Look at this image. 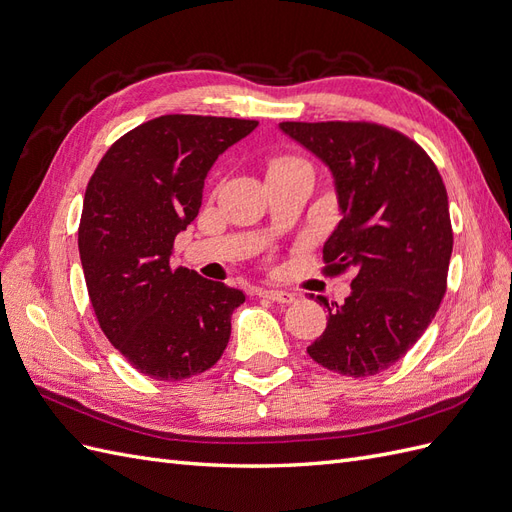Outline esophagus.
<instances>
[{"label":"esophagus","mask_w":512,"mask_h":512,"mask_svg":"<svg viewBox=\"0 0 512 512\" xmlns=\"http://www.w3.org/2000/svg\"><path fill=\"white\" fill-rule=\"evenodd\" d=\"M258 294H260V297L275 301V303H292L294 301V294L286 292V290H273V288L265 290V288H262Z\"/></svg>","instance_id":"obj_1"}]
</instances>
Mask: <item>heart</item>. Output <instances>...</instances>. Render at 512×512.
Here are the masks:
<instances>
[{
  "label": "heart",
  "instance_id": "b5f03b06",
  "mask_svg": "<svg viewBox=\"0 0 512 512\" xmlns=\"http://www.w3.org/2000/svg\"><path fill=\"white\" fill-rule=\"evenodd\" d=\"M286 162H292V160H290V158H277L271 166H275V164H286Z\"/></svg>",
  "mask_w": 512,
  "mask_h": 512
}]
</instances>
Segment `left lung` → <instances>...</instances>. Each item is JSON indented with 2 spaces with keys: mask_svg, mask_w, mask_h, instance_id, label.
<instances>
[{
  "mask_svg": "<svg viewBox=\"0 0 512 512\" xmlns=\"http://www.w3.org/2000/svg\"><path fill=\"white\" fill-rule=\"evenodd\" d=\"M280 130L331 170L342 220L322 254L331 273H354L344 303L316 297L329 320L307 354L342 376H374L418 342L446 292L453 230L442 177L414 141L378 123Z\"/></svg>",
  "mask_w": 512,
  "mask_h": 512,
  "instance_id": "obj_1",
  "label": "left lung"
}]
</instances>
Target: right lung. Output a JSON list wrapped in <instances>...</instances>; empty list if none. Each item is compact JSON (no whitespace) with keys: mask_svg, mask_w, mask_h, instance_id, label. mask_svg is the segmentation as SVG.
<instances>
[{"mask_svg":"<svg viewBox=\"0 0 512 512\" xmlns=\"http://www.w3.org/2000/svg\"><path fill=\"white\" fill-rule=\"evenodd\" d=\"M258 121L162 115L123 134L91 175L79 252L104 335L153 380H183L220 361L243 290L173 269L175 237L203 203L211 166Z\"/></svg>","mask_w":512,"mask_h":512,"instance_id":"right-lung-1","label":"right lung"}]
</instances>
